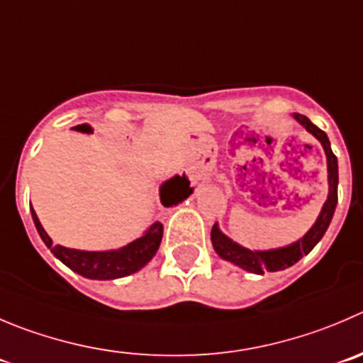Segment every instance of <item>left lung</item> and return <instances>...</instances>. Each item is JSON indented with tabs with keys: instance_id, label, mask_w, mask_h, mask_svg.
<instances>
[{
	"instance_id": "left-lung-1",
	"label": "left lung",
	"mask_w": 363,
	"mask_h": 363,
	"mask_svg": "<svg viewBox=\"0 0 363 363\" xmlns=\"http://www.w3.org/2000/svg\"><path fill=\"white\" fill-rule=\"evenodd\" d=\"M296 121L305 128L306 132L312 133L323 146L324 155H326V165H328V198L324 201L323 208H320L319 216H317L315 223L312 224L308 231L301 239L296 242L287 244V246L274 247V250H250V247L240 246L233 239L223 233L219 224H213L210 239H212V246L216 253L219 255L223 260L230 262V264L237 265V267L244 269L253 274H264V272H276L283 271V269L292 267L296 262L301 260L305 255H308L313 247L317 246L323 235L326 233L328 226L331 223V217L335 213V206H337V187H339V162L337 157L331 151L330 139L323 130L315 126L308 117L301 116V113H294Z\"/></svg>"
}]
</instances>
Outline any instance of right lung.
I'll list each match as a JSON object with an SVG mask.
<instances>
[{"instance_id": "1", "label": "right lung", "mask_w": 363, "mask_h": 363, "mask_svg": "<svg viewBox=\"0 0 363 363\" xmlns=\"http://www.w3.org/2000/svg\"><path fill=\"white\" fill-rule=\"evenodd\" d=\"M192 192H194V187H191V182L187 179V176L176 174L172 178L165 179L164 184L160 185V201L164 206L178 205L184 199H187ZM30 212H32V219L35 223L40 239L50 247L55 258H58L62 264L67 265L71 271L78 272V274L89 279H117L140 271L157 255L162 242V231H164V226L160 223H153L139 239L132 240V242L119 247V250H72V247L53 244L51 237L48 235L46 230L40 224L33 206L30 208Z\"/></svg>"}]
</instances>
